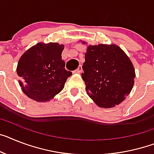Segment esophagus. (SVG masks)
Listing matches in <instances>:
<instances>
[{"mask_svg": "<svg viewBox=\"0 0 154 154\" xmlns=\"http://www.w3.org/2000/svg\"><path fill=\"white\" fill-rule=\"evenodd\" d=\"M82 71V66H81V65H80L79 66H78V68H77L76 70H75V73H80Z\"/></svg>", "mask_w": 154, "mask_h": 154, "instance_id": "esophagus-1", "label": "esophagus"}]
</instances>
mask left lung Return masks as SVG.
I'll return each instance as SVG.
<instances>
[{"instance_id": "obj_1", "label": "left lung", "mask_w": 154, "mask_h": 154, "mask_svg": "<svg viewBox=\"0 0 154 154\" xmlns=\"http://www.w3.org/2000/svg\"><path fill=\"white\" fill-rule=\"evenodd\" d=\"M85 59L81 76L88 95L96 105L112 108L123 102L135 77L132 63L125 51L115 45H89Z\"/></svg>"}]
</instances>
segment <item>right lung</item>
Listing matches in <instances>:
<instances>
[{"instance_id":"add662e5","label":"right lung","mask_w":154,"mask_h":154,"mask_svg":"<svg viewBox=\"0 0 154 154\" xmlns=\"http://www.w3.org/2000/svg\"><path fill=\"white\" fill-rule=\"evenodd\" d=\"M64 45L38 43L19 59L17 74L23 91L37 102H48L64 88L72 72L65 69L62 59Z\"/></svg>"}]
</instances>
